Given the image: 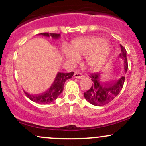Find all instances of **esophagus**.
Instances as JSON below:
<instances>
[{
    "instance_id": "esophagus-1",
    "label": "esophagus",
    "mask_w": 146,
    "mask_h": 146,
    "mask_svg": "<svg viewBox=\"0 0 146 146\" xmlns=\"http://www.w3.org/2000/svg\"><path fill=\"white\" fill-rule=\"evenodd\" d=\"M74 78H83V75L81 73H78V72H76V73H74Z\"/></svg>"
}]
</instances>
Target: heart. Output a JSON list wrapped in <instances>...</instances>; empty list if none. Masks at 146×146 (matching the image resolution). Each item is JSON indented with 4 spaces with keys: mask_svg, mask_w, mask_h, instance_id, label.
I'll list each match as a JSON object with an SVG mask.
<instances>
[{
    "mask_svg": "<svg viewBox=\"0 0 146 146\" xmlns=\"http://www.w3.org/2000/svg\"><path fill=\"white\" fill-rule=\"evenodd\" d=\"M110 51L106 40L100 37H83L71 41L69 48L63 46L62 53L71 65L79 62L80 57L85 56V62L90 69H98L105 63Z\"/></svg>",
    "mask_w": 146,
    "mask_h": 146,
    "instance_id": "1",
    "label": "heart"
}]
</instances>
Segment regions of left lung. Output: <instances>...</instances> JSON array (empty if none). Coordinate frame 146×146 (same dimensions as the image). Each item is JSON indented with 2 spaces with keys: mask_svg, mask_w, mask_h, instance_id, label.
<instances>
[{
  "mask_svg": "<svg viewBox=\"0 0 146 146\" xmlns=\"http://www.w3.org/2000/svg\"><path fill=\"white\" fill-rule=\"evenodd\" d=\"M120 46L121 53L119 54V58L123 61L124 72L126 73L128 67L126 50L122 45H120ZM89 77L93 83L90 89L84 93V96L89 103L97 106L106 105L115 100L121 92L125 81V77L121 76L115 82H104L100 78V73H93Z\"/></svg>",
  "mask_w": 146,
  "mask_h": 146,
  "instance_id": "8db88e82",
  "label": "left lung"
}]
</instances>
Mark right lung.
Segmentation results:
<instances>
[{"instance_id": "add662e5", "label": "right lung", "mask_w": 146, "mask_h": 146, "mask_svg": "<svg viewBox=\"0 0 146 146\" xmlns=\"http://www.w3.org/2000/svg\"><path fill=\"white\" fill-rule=\"evenodd\" d=\"M38 35H42L46 37H52L53 39H58L60 37V33H41ZM73 72H70L68 73H58L54 81L50 88L44 93L38 95H31L27 92H25V95L31 101L36 102L38 104H50L56 100L58 97L61 94L64 89V85L65 82L68 79L72 78L73 75Z\"/></svg>"}]
</instances>
